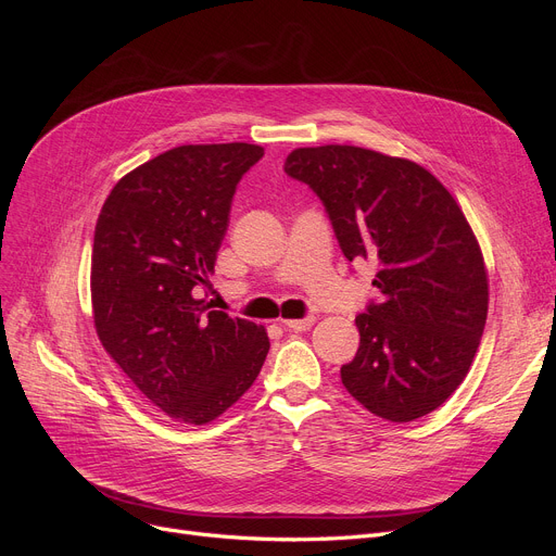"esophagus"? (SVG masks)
<instances>
[{"instance_id": "obj_1", "label": "esophagus", "mask_w": 556, "mask_h": 556, "mask_svg": "<svg viewBox=\"0 0 556 556\" xmlns=\"http://www.w3.org/2000/svg\"><path fill=\"white\" fill-rule=\"evenodd\" d=\"M313 323H315V317L308 315L304 319H281V327L286 331H306V329L313 327Z\"/></svg>"}]
</instances>
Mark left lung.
Segmentation results:
<instances>
[{
  "instance_id": "8db88e82",
  "label": "left lung",
  "mask_w": 556,
  "mask_h": 556,
  "mask_svg": "<svg viewBox=\"0 0 556 556\" xmlns=\"http://www.w3.org/2000/svg\"><path fill=\"white\" fill-rule=\"evenodd\" d=\"M283 170L325 202L344 256L378 266L383 298L356 317L361 346L342 386L388 421L437 410L469 374L489 308L482 250L457 200L417 162L361 146L295 149Z\"/></svg>"
}]
</instances>
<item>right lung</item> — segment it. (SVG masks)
I'll return each mask as SVG.
<instances>
[{
    "label": "right lung",
    "mask_w": 556,
    "mask_h": 556,
    "mask_svg": "<svg viewBox=\"0 0 556 556\" xmlns=\"http://www.w3.org/2000/svg\"><path fill=\"white\" fill-rule=\"evenodd\" d=\"M256 143H187L126 173L105 198L92 248L97 336L135 388L170 419L202 426L237 403L263 367L266 329L207 311L229 207Z\"/></svg>",
    "instance_id": "add662e5"
}]
</instances>
